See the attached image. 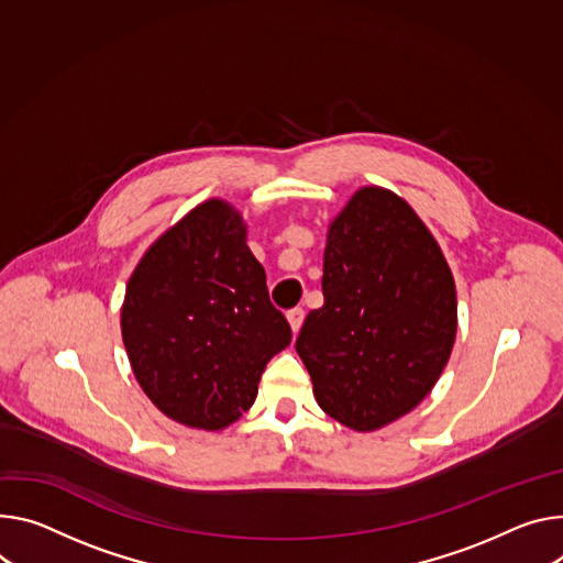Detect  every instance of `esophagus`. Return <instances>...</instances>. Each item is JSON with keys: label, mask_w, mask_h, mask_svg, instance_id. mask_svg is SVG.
<instances>
[{"label": "esophagus", "mask_w": 563, "mask_h": 563, "mask_svg": "<svg viewBox=\"0 0 563 563\" xmlns=\"http://www.w3.org/2000/svg\"><path fill=\"white\" fill-rule=\"evenodd\" d=\"M302 319H305V312H302L300 308H294V310H289V312H287V321H289V328H291V332H294V334L300 330Z\"/></svg>", "instance_id": "esophagus-1"}]
</instances>
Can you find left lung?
<instances>
[{
  "label": "left lung",
  "mask_w": 563,
  "mask_h": 563,
  "mask_svg": "<svg viewBox=\"0 0 563 563\" xmlns=\"http://www.w3.org/2000/svg\"><path fill=\"white\" fill-rule=\"evenodd\" d=\"M323 308L296 352L323 411L354 431H377L413 408L440 379L457 330L444 253L399 195L356 190L328 227Z\"/></svg>",
  "instance_id": "obj_1"
}]
</instances>
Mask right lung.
I'll return each mask as SVG.
<instances>
[{
    "label": "right lung",
    "mask_w": 563,
    "mask_h": 563,
    "mask_svg": "<svg viewBox=\"0 0 563 563\" xmlns=\"http://www.w3.org/2000/svg\"><path fill=\"white\" fill-rule=\"evenodd\" d=\"M121 334L139 386L166 418L222 431L249 411L291 330L233 203L201 201L147 246L125 287Z\"/></svg>",
    "instance_id": "right-lung-1"
}]
</instances>
